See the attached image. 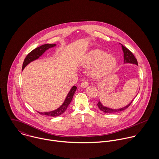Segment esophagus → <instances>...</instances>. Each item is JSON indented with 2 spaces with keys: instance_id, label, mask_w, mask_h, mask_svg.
<instances>
[{
  "instance_id": "obj_1",
  "label": "esophagus",
  "mask_w": 159,
  "mask_h": 159,
  "mask_svg": "<svg viewBox=\"0 0 159 159\" xmlns=\"http://www.w3.org/2000/svg\"><path fill=\"white\" fill-rule=\"evenodd\" d=\"M89 86V83L87 80H84L81 83V87L83 88H86Z\"/></svg>"
}]
</instances>
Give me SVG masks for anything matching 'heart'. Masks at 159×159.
<instances>
[{"label": "heart", "instance_id": "b5f03b06", "mask_svg": "<svg viewBox=\"0 0 159 159\" xmlns=\"http://www.w3.org/2000/svg\"><path fill=\"white\" fill-rule=\"evenodd\" d=\"M82 66L87 68L96 66L93 70V75L99 77L113 70L116 66V61L113 56H107L105 52L95 49L87 54L82 62Z\"/></svg>", "mask_w": 159, "mask_h": 159}]
</instances>
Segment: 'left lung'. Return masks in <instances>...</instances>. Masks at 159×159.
<instances>
[{
	"label": "left lung",
	"instance_id": "8db88e82",
	"mask_svg": "<svg viewBox=\"0 0 159 159\" xmlns=\"http://www.w3.org/2000/svg\"><path fill=\"white\" fill-rule=\"evenodd\" d=\"M122 50H123V52H124V63L134 64H136V65L138 66L137 60H136L135 57L134 56V55L133 54V53L129 49H128L126 47L122 45ZM133 101H134V100L129 105H127L126 107H124L122 108L116 109V110H114V109L107 108L106 107H103L100 101H98V102L97 103V105H98V108H100V110L101 111H103L104 113H116V112L121 111H123V110H125L126 108H129V107L131 105V103L133 102Z\"/></svg>",
	"mask_w": 159,
	"mask_h": 159
}]
</instances>
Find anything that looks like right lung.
I'll return each mask as SVG.
<instances>
[{
    "label": "right lung",
    "mask_w": 159,
    "mask_h": 159,
    "mask_svg": "<svg viewBox=\"0 0 159 159\" xmlns=\"http://www.w3.org/2000/svg\"><path fill=\"white\" fill-rule=\"evenodd\" d=\"M55 46H56V44H45L43 45L40 46L34 49V50H32L31 52H30L27 54V56L25 58L23 64L22 70L30 62L39 58V57L41 56L47 49H48L50 48L54 47ZM76 89H77V88L75 86H74L71 88V90L68 92V95H67L64 102L57 110H55L54 111H49V112H44V113L38 112V113L42 115H46V116H52V117L59 116L61 115L62 114L64 113L67 109L68 105H70V103L73 98V96L75 91L76 90Z\"/></svg>",
    "instance_id": "1"
}]
</instances>
